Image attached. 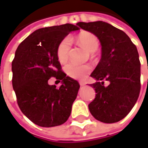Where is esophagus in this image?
I'll return each instance as SVG.
<instances>
[{
  "label": "esophagus",
  "mask_w": 148,
  "mask_h": 148,
  "mask_svg": "<svg viewBox=\"0 0 148 148\" xmlns=\"http://www.w3.org/2000/svg\"><path fill=\"white\" fill-rule=\"evenodd\" d=\"M79 84H80V86H81V87H83V86H84L86 84L84 83V81H80V82H79Z\"/></svg>",
  "instance_id": "1"
}]
</instances>
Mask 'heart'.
Returning a JSON list of instances; mask_svg holds the SVG:
<instances>
[{
  "label": "heart",
  "mask_w": 148,
  "mask_h": 148,
  "mask_svg": "<svg viewBox=\"0 0 148 148\" xmlns=\"http://www.w3.org/2000/svg\"><path fill=\"white\" fill-rule=\"evenodd\" d=\"M77 42L90 52H94L98 48V38L90 32H82L77 38ZM71 51V40L69 38L63 39L57 48V56L60 63H65L68 60ZM91 70L89 64H75L70 63L65 66L66 74L71 78L81 80L87 77Z\"/></svg>",
  "instance_id": "heart-1"
}]
</instances>
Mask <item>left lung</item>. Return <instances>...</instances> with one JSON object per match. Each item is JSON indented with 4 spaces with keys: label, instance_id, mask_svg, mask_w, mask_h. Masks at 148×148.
Wrapping results in <instances>:
<instances>
[{
    "label": "left lung",
    "instance_id": "8db88e82",
    "mask_svg": "<svg viewBox=\"0 0 148 148\" xmlns=\"http://www.w3.org/2000/svg\"><path fill=\"white\" fill-rule=\"evenodd\" d=\"M97 36L101 45L100 62L90 74L97 81L90 84L96 96L88 105L97 121L111 124L128 114L140 90V62L135 45L124 31L103 21L77 23ZM103 79L109 81L107 87Z\"/></svg>",
    "mask_w": 148,
    "mask_h": 148
}]
</instances>
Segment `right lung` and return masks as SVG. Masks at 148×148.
<instances>
[{
	"label": "right lung",
	"instance_id": "1",
	"mask_svg": "<svg viewBox=\"0 0 148 148\" xmlns=\"http://www.w3.org/2000/svg\"><path fill=\"white\" fill-rule=\"evenodd\" d=\"M79 30L71 24L38 29L19 45L12 61V84L17 104L29 120L40 127L63 124L71 113L80 84L62 71L57 48L71 31ZM55 77L62 84L49 86Z\"/></svg>",
	"mask_w": 148,
	"mask_h": 148
}]
</instances>
